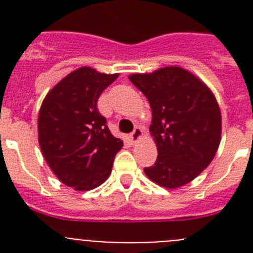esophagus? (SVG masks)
Segmentation results:
<instances>
[{"mask_svg": "<svg viewBox=\"0 0 253 253\" xmlns=\"http://www.w3.org/2000/svg\"><path fill=\"white\" fill-rule=\"evenodd\" d=\"M142 135H143V131H142V129L139 128V126H137V128L134 129L133 130V133L130 134V140L133 143H137L138 140L140 139V138H142Z\"/></svg>", "mask_w": 253, "mask_h": 253, "instance_id": "esophagus-1", "label": "esophagus"}]
</instances>
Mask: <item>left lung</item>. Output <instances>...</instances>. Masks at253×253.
<instances>
[{"label":"left lung","mask_w":253,"mask_h":253,"mask_svg":"<svg viewBox=\"0 0 253 253\" xmlns=\"http://www.w3.org/2000/svg\"><path fill=\"white\" fill-rule=\"evenodd\" d=\"M148 99L156 163L146 167L149 180L166 189L193 181L210 165L222 135V115L215 96L196 76L180 67L129 76Z\"/></svg>","instance_id":"left-lung-1"}]
</instances>
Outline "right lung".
Instances as JSON below:
<instances>
[{
    "label": "right lung",
    "instance_id": "right-lung-1",
    "mask_svg": "<svg viewBox=\"0 0 253 253\" xmlns=\"http://www.w3.org/2000/svg\"><path fill=\"white\" fill-rule=\"evenodd\" d=\"M118 76L81 67L58 82L40 107L38 139L44 158L60 182L78 191L105 182L123 147L97 110L100 95Z\"/></svg>",
    "mask_w": 253,
    "mask_h": 253
}]
</instances>
